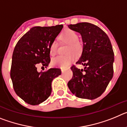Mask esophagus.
Listing matches in <instances>:
<instances>
[{"mask_svg":"<svg viewBox=\"0 0 127 127\" xmlns=\"http://www.w3.org/2000/svg\"><path fill=\"white\" fill-rule=\"evenodd\" d=\"M65 68H61V70H62V72H64L65 70Z\"/></svg>","mask_w":127,"mask_h":127,"instance_id":"34e87169","label":"esophagus"}]
</instances>
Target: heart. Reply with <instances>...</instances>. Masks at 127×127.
Returning <instances> with one entry per match:
<instances>
[{
	"mask_svg": "<svg viewBox=\"0 0 127 127\" xmlns=\"http://www.w3.org/2000/svg\"><path fill=\"white\" fill-rule=\"evenodd\" d=\"M59 39L63 42L69 43V46L67 48V53L65 55H58L55 57L52 60V64L56 67L61 68L69 66L71 63L73 62L76 59V55H79L81 53L83 46L82 44L78 41L79 35L75 31L71 29H67L64 30L60 33ZM58 44L56 41H53L51 44L50 47V53L51 56H54L57 53ZM71 53H70V52ZM74 52V53H72Z\"/></svg>",
	"mask_w": 127,
	"mask_h": 127,
	"instance_id": "1",
	"label": "heart"
}]
</instances>
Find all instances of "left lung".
Wrapping results in <instances>:
<instances>
[{"label": "left lung", "instance_id": "obj_1", "mask_svg": "<svg viewBox=\"0 0 127 127\" xmlns=\"http://www.w3.org/2000/svg\"><path fill=\"white\" fill-rule=\"evenodd\" d=\"M69 28L81 34L83 42L81 55L71 67L72 78L67 85L72 93L81 98L93 100L100 97L113 76L114 52L107 35L98 27L90 23L69 25Z\"/></svg>", "mask_w": 127, "mask_h": 127}]
</instances>
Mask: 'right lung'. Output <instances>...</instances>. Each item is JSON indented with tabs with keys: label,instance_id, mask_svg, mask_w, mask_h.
Segmentation results:
<instances>
[{
	"label": "right lung",
	"instance_id": "add662e5",
	"mask_svg": "<svg viewBox=\"0 0 127 127\" xmlns=\"http://www.w3.org/2000/svg\"><path fill=\"white\" fill-rule=\"evenodd\" d=\"M62 29V25L32 27L14 48L10 75L16 94L27 104L38 105L45 101L51 95L53 80L61 74L58 68L39 72L37 66L42 63L47 68L50 45Z\"/></svg>",
	"mask_w": 127,
	"mask_h": 127
}]
</instances>
